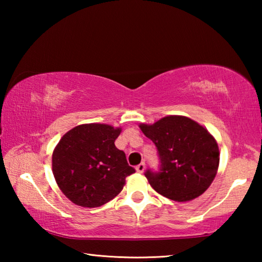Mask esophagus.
I'll list each match as a JSON object with an SVG mask.
<instances>
[{
	"label": "esophagus",
	"mask_w": 262,
	"mask_h": 262,
	"mask_svg": "<svg viewBox=\"0 0 262 262\" xmlns=\"http://www.w3.org/2000/svg\"><path fill=\"white\" fill-rule=\"evenodd\" d=\"M144 168H145V164L144 163H141V164H139V165L136 166V171L139 172V173H143Z\"/></svg>",
	"instance_id": "34e87169"
}]
</instances>
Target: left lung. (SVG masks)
Segmentation results:
<instances>
[{
  "instance_id": "8db88e82",
  "label": "left lung",
  "mask_w": 262,
  "mask_h": 262,
  "mask_svg": "<svg viewBox=\"0 0 262 262\" xmlns=\"http://www.w3.org/2000/svg\"><path fill=\"white\" fill-rule=\"evenodd\" d=\"M141 130L157 147L161 171L148 170L151 187L170 200L200 196L214 181L220 165L219 144L207 128L184 115H167Z\"/></svg>"
}]
</instances>
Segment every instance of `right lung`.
Returning a JSON list of instances; mask_svg holds the SVG:
<instances>
[{
    "instance_id": "add662e5",
    "label": "right lung",
    "mask_w": 262,
    "mask_h": 262,
    "mask_svg": "<svg viewBox=\"0 0 262 262\" xmlns=\"http://www.w3.org/2000/svg\"><path fill=\"white\" fill-rule=\"evenodd\" d=\"M121 128L84 123L61 137L53 150L52 171L61 192L75 205L96 208L121 192L135 172L114 142Z\"/></svg>"
}]
</instances>
